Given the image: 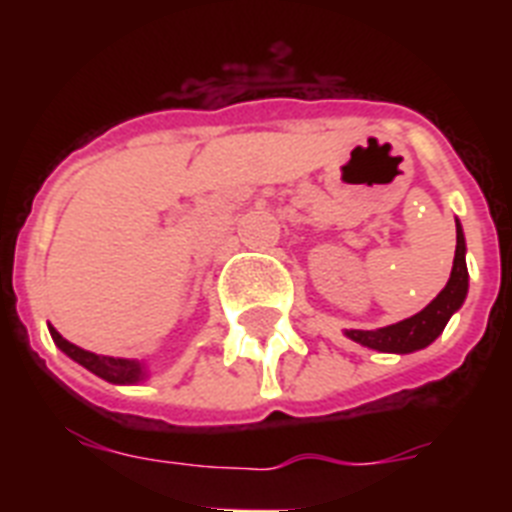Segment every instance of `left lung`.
<instances>
[{
	"mask_svg": "<svg viewBox=\"0 0 512 512\" xmlns=\"http://www.w3.org/2000/svg\"><path fill=\"white\" fill-rule=\"evenodd\" d=\"M468 295V265H465V236L457 223V249H454L452 276L446 281V287L438 292V297L425 308L414 313L412 319L398 321L382 329H348L345 335L350 340L361 342L366 348L382 350V353H412L436 340L444 332L446 321L452 319Z\"/></svg>",
	"mask_w": 512,
	"mask_h": 512,
	"instance_id": "1",
	"label": "left lung"
}]
</instances>
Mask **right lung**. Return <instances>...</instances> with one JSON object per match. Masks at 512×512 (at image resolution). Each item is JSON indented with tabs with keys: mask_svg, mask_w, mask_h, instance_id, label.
Wrapping results in <instances>:
<instances>
[{
	"mask_svg": "<svg viewBox=\"0 0 512 512\" xmlns=\"http://www.w3.org/2000/svg\"><path fill=\"white\" fill-rule=\"evenodd\" d=\"M52 340L66 356H71L76 364H82L84 369H90L92 374H98L103 380L116 382V385H127V382H138L143 377V366L138 361H127V358H111V356H95L90 350L76 348L74 342H68L66 337L58 335L55 329H50Z\"/></svg>",
	"mask_w": 512,
	"mask_h": 512,
	"instance_id": "add662e5",
	"label": "right lung"
}]
</instances>
